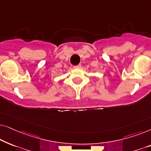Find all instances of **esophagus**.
Listing matches in <instances>:
<instances>
[{"instance_id": "34e87169", "label": "esophagus", "mask_w": 151, "mask_h": 151, "mask_svg": "<svg viewBox=\"0 0 151 151\" xmlns=\"http://www.w3.org/2000/svg\"><path fill=\"white\" fill-rule=\"evenodd\" d=\"M80 67H81V65H78L77 66H74L73 67L74 69H80Z\"/></svg>"}]
</instances>
